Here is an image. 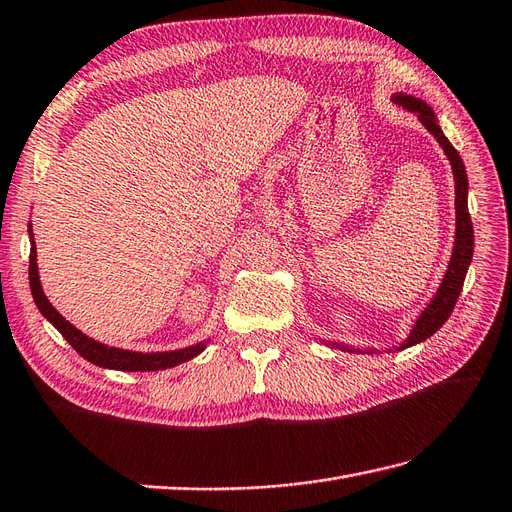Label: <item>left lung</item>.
<instances>
[{"instance_id": "obj_1", "label": "left lung", "mask_w": 512, "mask_h": 512, "mask_svg": "<svg viewBox=\"0 0 512 512\" xmlns=\"http://www.w3.org/2000/svg\"><path fill=\"white\" fill-rule=\"evenodd\" d=\"M392 102L403 106V109L410 111V113H417L419 122L427 130H430L434 139L445 150L447 159L451 163V172H454V183H456V237H454V248H451L449 266L445 270L441 285H438L436 294L432 296V301L425 305V310L421 312V316L414 320L408 338L403 340L399 347L388 349V351H401V349H408V347H412V344H419L430 336H434L436 331L445 325V320L449 318L451 310H454V305H456L460 290H462V283H465V277H467L471 257H473V224H471L469 207H467L469 181H467L465 163H462L458 150L449 144V139L445 137L441 126H438L434 111L423 100L414 98V95H408V93H395V95H392ZM325 344H329V347H338L342 351H351V353H355V351H358V353H377L379 351V349H355V347H349V344L329 342V340H325ZM379 353H382V351H379Z\"/></svg>"}]
</instances>
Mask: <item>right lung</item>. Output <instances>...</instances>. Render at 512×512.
I'll return each mask as SVG.
<instances>
[{"label": "right lung", "mask_w": 512, "mask_h": 512, "mask_svg": "<svg viewBox=\"0 0 512 512\" xmlns=\"http://www.w3.org/2000/svg\"><path fill=\"white\" fill-rule=\"evenodd\" d=\"M30 233V290L34 296V303H37L39 312L50 320V323L61 331V336L74 347L82 358L89 360L95 366L102 368H113V371H165V368H172L183 364L187 360L196 358L198 353L207 349L209 340H202L192 344V347L176 349V351H152V353H141V351H128L120 347H109V344L98 342L82 334L69 320L63 318V314L56 312V307L47 301V296L41 288L39 279V266H37V244H34V233H32V222L28 224Z\"/></svg>", "instance_id": "obj_1"}]
</instances>
